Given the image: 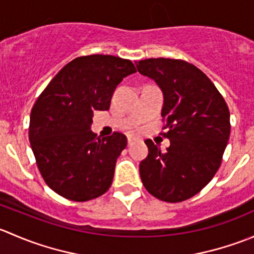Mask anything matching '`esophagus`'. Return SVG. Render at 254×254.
I'll return each instance as SVG.
<instances>
[{
    "label": "esophagus",
    "mask_w": 254,
    "mask_h": 254,
    "mask_svg": "<svg viewBox=\"0 0 254 254\" xmlns=\"http://www.w3.org/2000/svg\"><path fill=\"white\" fill-rule=\"evenodd\" d=\"M132 142H134V139L132 137H127V145H132Z\"/></svg>",
    "instance_id": "1"
}]
</instances>
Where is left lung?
Segmentation results:
<instances>
[{
	"label": "left lung",
	"instance_id": "obj_1",
	"mask_svg": "<svg viewBox=\"0 0 254 254\" xmlns=\"http://www.w3.org/2000/svg\"><path fill=\"white\" fill-rule=\"evenodd\" d=\"M137 71L153 79L163 93L165 152L146 140L148 155L140 163L146 190L167 203L198 194L215 176L230 137L227 104L209 77L191 64L176 59H146Z\"/></svg>",
	"mask_w": 254,
	"mask_h": 254
}]
</instances>
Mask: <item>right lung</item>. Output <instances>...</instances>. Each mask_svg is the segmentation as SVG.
<instances>
[{
	"mask_svg": "<svg viewBox=\"0 0 254 254\" xmlns=\"http://www.w3.org/2000/svg\"><path fill=\"white\" fill-rule=\"evenodd\" d=\"M136 72L134 64L112 55H88L64 66L30 113L29 141L45 183L72 201L98 198L112 186L127 136L92 132L94 111H108L113 92Z\"/></svg>",
	"mask_w": 254,
	"mask_h": 254,
	"instance_id": "add662e5",
	"label": "right lung"
}]
</instances>
